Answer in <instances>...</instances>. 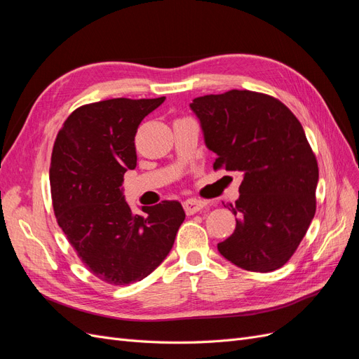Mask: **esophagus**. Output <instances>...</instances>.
<instances>
[{"label":"esophagus","mask_w":359,"mask_h":359,"mask_svg":"<svg viewBox=\"0 0 359 359\" xmlns=\"http://www.w3.org/2000/svg\"><path fill=\"white\" fill-rule=\"evenodd\" d=\"M182 206H184V211H186L189 215H191V214H196L201 210H203L206 203L203 201H198V199H187L182 202Z\"/></svg>","instance_id":"34e87169"}]
</instances>
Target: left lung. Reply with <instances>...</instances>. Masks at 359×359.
I'll list each match as a JSON object with an SVG mask.
<instances>
[{"label": "left lung", "mask_w": 359, "mask_h": 359, "mask_svg": "<svg viewBox=\"0 0 359 359\" xmlns=\"http://www.w3.org/2000/svg\"><path fill=\"white\" fill-rule=\"evenodd\" d=\"M190 107L217 154L214 169L243 175L220 255L255 273L281 268L316 212L319 168L301 123L274 97L247 90L198 97Z\"/></svg>", "instance_id": "left-lung-1"}]
</instances>
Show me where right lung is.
<instances>
[{
	"label": "right lung",
	"mask_w": 359,
	"mask_h": 359,
	"mask_svg": "<svg viewBox=\"0 0 359 359\" xmlns=\"http://www.w3.org/2000/svg\"><path fill=\"white\" fill-rule=\"evenodd\" d=\"M111 99L78 107L53 144V212L83 265L109 285L140 281L166 259L186 219L177 201L142 206L124 199V173L136 168L140 121L165 102Z\"/></svg>",
	"instance_id": "1"
}]
</instances>
